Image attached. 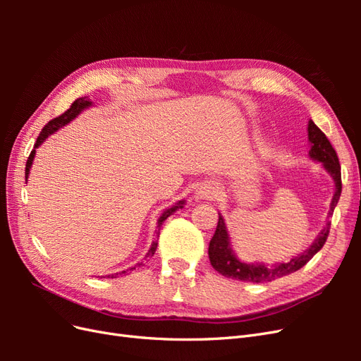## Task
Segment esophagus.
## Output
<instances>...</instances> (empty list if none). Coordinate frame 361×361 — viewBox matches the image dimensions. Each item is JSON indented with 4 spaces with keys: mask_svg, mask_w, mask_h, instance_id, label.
Listing matches in <instances>:
<instances>
[{
    "mask_svg": "<svg viewBox=\"0 0 361 361\" xmlns=\"http://www.w3.org/2000/svg\"><path fill=\"white\" fill-rule=\"evenodd\" d=\"M218 192V187L214 182H206L203 185H200V188L195 192V197L200 200H209L214 199Z\"/></svg>",
    "mask_w": 361,
    "mask_h": 361,
    "instance_id": "esophagus-1",
    "label": "esophagus"
}]
</instances>
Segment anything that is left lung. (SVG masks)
Returning <instances> with one entry per match:
<instances>
[{"label":"left lung","instance_id":"left-lung-1","mask_svg":"<svg viewBox=\"0 0 361 361\" xmlns=\"http://www.w3.org/2000/svg\"><path fill=\"white\" fill-rule=\"evenodd\" d=\"M307 130H309V141H310V150H309L310 158L322 162L324 169L331 174V178L334 180L336 190H334V195H333L330 212H329V215H333L334 207L338 199H341V192H342L341 164H338L337 154L333 149L330 140L325 137V134L312 122V120L309 122ZM330 226L331 223L326 221L321 233L316 236L314 243L298 256L292 257L289 262H285V264L267 267L265 264H245V262H241L235 256L233 250L231 247V238H228V233H227L224 218L220 215V218H218L216 231L211 239L207 253H209V260L214 269L220 272V274L224 277L250 281V283L272 281L276 279L292 274V272L298 271L300 268H302L305 264H307V262L324 247L326 238H329V233H330Z\"/></svg>","mask_w":361,"mask_h":361}]
</instances>
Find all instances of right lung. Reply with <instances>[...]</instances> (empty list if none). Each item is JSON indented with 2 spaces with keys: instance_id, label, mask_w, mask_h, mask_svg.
Returning a JSON list of instances; mask_svg holds the SVG:
<instances>
[{
  "instance_id": "right-lung-1",
  "label": "right lung",
  "mask_w": 361,
  "mask_h": 361,
  "mask_svg": "<svg viewBox=\"0 0 361 361\" xmlns=\"http://www.w3.org/2000/svg\"><path fill=\"white\" fill-rule=\"evenodd\" d=\"M92 105V101L90 99H87V97H80V99H76L72 105H71V108L68 111H64L61 116H59V117H56V118H52L51 122H48L45 126H43V129H42V133L39 134V137H37V141H36V145H35V149L31 150V154H30V157H28V159H27V164H25V180L28 179V174H30V169H31V166H32V159H35V155H36V149L43 143V141H45L51 134H54L56 133L57 129H60V128H63L64 125H68L69 122H72V120L78 116L82 110H85V108H89ZM183 204H185V202L183 200H180V202H178L176 204H173L171 207H169V209H166L162 212V215L158 218V231H157V239L154 243H152V247H150V250L147 251V255H146V257L145 259H149V257H152L155 255V251H157V247H158V238H159V227H161V224L167 220V218L171 215V214H174L176 212L178 209H180V207H183ZM145 265V262H140V264H137L135 267H133V268H129V269H126V271H122V274H125V272H128V271H133V269H135V268H140V267H143ZM118 274L116 272V274H110L108 276V279H116Z\"/></svg>"
}]
</instances>
